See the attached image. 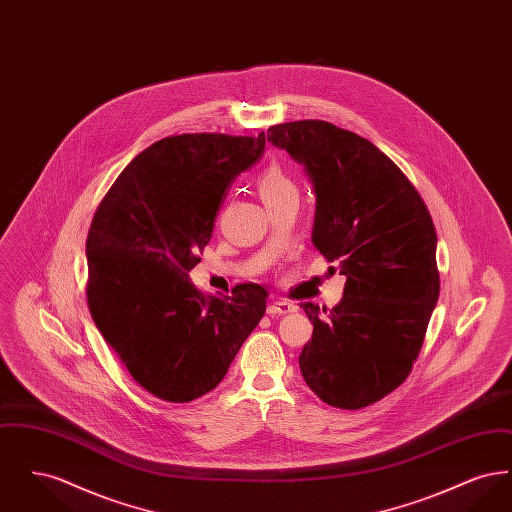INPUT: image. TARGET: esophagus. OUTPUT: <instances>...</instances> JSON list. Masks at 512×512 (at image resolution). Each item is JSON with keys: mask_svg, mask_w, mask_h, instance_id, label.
<instances>
[{"mask_svg": "<svg viewBox=\"0 0 512 512\" xmlns=\"http://www.w3.org/2000/svg\"><path fill=\"white\" fill-rule=\"evenodd\" d=\"M293 311H297V307L290 303V301H282V299H278V301H272L270 305L267 307L268 315H290Z\"/></svg>", "mask_w": 512, "mask_h": 512, "instance_id": "esophagus-1", "label": "esophagus"}]
</instances>
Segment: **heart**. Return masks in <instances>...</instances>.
Listing matches in <instances>:
<instances>
[{
    "label": "heart",
    "mask_w": 512,
    "mask_h": 512,
    "mask_svg": "<svg viewBox=\"0 0 512 512\" xmlns=\"http://www.w3.org/2000/svg\"><path fill=\"white\" fill-rule=\"evenodd\" d=\"M257 190L267 207H272L288 197L297 195V186L292 178L278 165H268L257 176Z\"/></svg>",
    "instance_id": "1"
}]
</instances>
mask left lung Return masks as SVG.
Listing matches in <instances>:
<instances>
[{"label":"left lung","mask_w":512,"mask_h":512,"mask_svg":"<svg viewBox=\"0 0 512 512\" xmlns=\"http://www.w3.org/2000/svg\"><path fill=\"white\" fill-rule=\"evenodd\" d=\"M267 138L305 167L313 244L347 278L332 311L299 305L313 320L301 374L324 403L363 409L405 382L424 343L439 297L434 222L409 178L355 132L293 121Z\"/></svg>","instance_id":"1"}]
</instances>
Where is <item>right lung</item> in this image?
<instances>
[{
  "instance_id": "obj_1",
  "label": "right lung",
  "mask_w": 512,
  "mask_h": 512,
  "mask_svg": "<svg viewBox=\"0 0 512 512\" xmlns=\"http://www.w3.org/2000/svg\"><path fill=\"white\" fill-rule=\"evenodd\" d=\"M263 151L265 132L163 138L130 161L94 215L90 313L130 376L163 401L188 403L215 390L265 315L263 286L215 297L188 274L232 182Z\"/></svg>"
}]
</instances>
